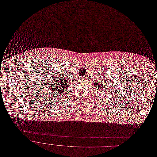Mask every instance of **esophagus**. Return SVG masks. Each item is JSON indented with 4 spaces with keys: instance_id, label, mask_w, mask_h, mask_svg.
I'll return each instance as SVG.
<instances>
[{
    "instance_id": "obj_1",
    "label": "esophagus",
    "mask_w": 157,
    "mask_h": 157,
    "mask_svg": "<svg viewBox=\"0 0 157 157\" xmlns=\"http://www.w3.org/2000/svg\"><path fill=\"white\" fill-rule=\"evenodd\" d=\"M82 80H85L86 78H85V77H81V78H80Z\"/></svg>"
}]
</instances>
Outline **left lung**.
Wrapping results in <instances>:
<instances>
[{
	"label": "left lung",
	"instance_id": "obj_1",
	"mask_svg": "<svg viewBox=\"0 0 157 157\" xmlns=\"http://www.w3.org/2000/svg\"><path fill=\"white\" fill-rule=\"evenodd\" d=\"M94 86H95L98 90H100L101 89L102 92H104V86H103V85H102V84L101 83H100V82L96 83L95 82V84H94Z\"/></svg>",
	"mask_w": 157,
	"mask_h": 157
}]
</instances>
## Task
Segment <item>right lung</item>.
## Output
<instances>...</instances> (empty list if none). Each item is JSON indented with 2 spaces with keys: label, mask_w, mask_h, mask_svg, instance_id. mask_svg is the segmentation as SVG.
<instances>
[{
  "label": "right lung",
  "mask_w": 157,
  "mask_h": 157,
  "mask_svg": "<svg viewBox=\"0 0 157 157\" xmlns=\"http://www.w3.org/2000/svg\"><path fill=\"white\" fill-rule=\"evenodd\" d=\"M70 81L65 79L64 77L58 78L56 80L55 83L50 84L51 87H50L51 94H54L56 96H60L61 94L63 93L64 91H67V88L70 84ZM52 95V96H54Z\"/></svg>",
  "instance_id": "1"
}]
</instances>
